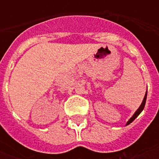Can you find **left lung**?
I'll use <instances>...</instances> for the list:
<instances>
[{"mask_svg": "<svg viewBox=\"0 0 159 159\" xmlns=\"http://www.w3.org/2000/svg\"><path fill=\"white\" fill-rule=\"evenodd\" d=\"M146 99H147V91H146V94H145V95H144V98H143V102H142V104L140 105V107L138 108L137 109V111L134 112V114L132 116V118L127 122H126V125H129L130 123H132L134 119H136L137 118L138 116H139V114L140 113L142 112L143 111V109H144V106H145V103H146Z\"/></svg>", "mask_w": 159, "mask_h": 159, "instance_id": "left-lung-1", "label": "left lung"}]
</instances>
